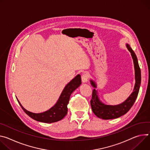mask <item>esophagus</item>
Listing matches in <instances>:
<instances>
[{
    "instance_id": "esophagus-1",
    "label": "esophagus",
    "mask_w": 150,
    "mask_h": 150,
    "mask_svg": "<svg viewBox=\"0 0 150 150\" xmlns=\"http://www.w3.org/2000/svg\"><path fill=\"white\" fill-rule=\"evenodd\" d=\"M88 77H89V75L86 72H84L82 74V76H81V79H82V82L83 83H87L88 81Z\"/></svg>"
}]
</instances>
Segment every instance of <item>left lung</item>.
<instances>
[{
	"instance_id": "1",
	"label": "left lung",
	"mask_w": 150,
	"mask_h": 150,
	"mask_svg": "<svg viewBox=\"0 0 150 150\" xmlns=\"http://www.w3.org/2000/svg\"><path fill=\"white\" fill-rule=\"evenodd\" d=\"M126 47L131 53L134 63L135 84L133 91L130 95V96L122 103L117 105H108L103 103L100 100L98 95V92L94 88L93 91L90 104L93 113L100 118L103 120H110L117 118L125 115L129 111L137 98L141 81V69L135 53L129 44H127ZM90 83L94 88L97 87L96 83L93 80H90Z\"/></svg>"
}]
</instances>
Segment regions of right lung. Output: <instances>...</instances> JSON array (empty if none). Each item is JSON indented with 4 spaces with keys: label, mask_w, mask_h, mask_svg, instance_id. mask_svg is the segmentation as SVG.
I'll return each mask as SVG.
<instances>
[{
    "label": "right lung",
    "mask_w": 150,
    "mask_h": 150,
    "mask_svg": "<svg viewBox=\"0 0 150 150\" xmlns=\"http://www.w3.org/2000/svg\"><path fill=\"white\" fill-rule=\"evenodd\" d=\"M81 84V75H78L65 86L57 103L50 110L42 113H33L26 110L21 105L19 100L17 99L23 111L30 117L38 121L45 122V123H51L62 120L66 116L67 113V106L69 103L71 95Z\"/></svg>",
    "instance_id": "add662e5"
}]
</instances>
